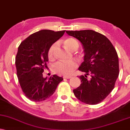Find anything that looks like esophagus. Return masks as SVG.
<instances>
[{
  "mask_svg": "<svg viewBox=\"0 0 130 130\" xmlns=\"http://www.w3.org/2000/svg\"><path fill=\"white\" fill-rule=\"evenodd\" d=\"M72 77L71 76H64L63 78L64 79H70Z\"/></svg>",
  "mask_w": 130,
  "mask_h": 130,
  "instance_id": "34e87169",
  "label": "esophagus"
}]
</instances>
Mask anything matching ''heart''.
Returning <instances> with one entry per match:
<instances>
[{
	"label": "heart",
	"instance_id": "b5f03b06",
	"mask_svg": "<svg viewBox=\"0 0 130 130\" xmlns=\"http://www.w3.org/2000/svg\"><path fill=\"white\" fill-rule=\"evenodd\" d=\"M66 47L70 50H73L75 48L79 46L78 42L76 39L73 38H68L63 41ZM57 43H54L49 47L47 51V55L49 59L52 60L54 58L55 51L57 47ZM78 64L76 60L68 61H59L54 66V70L56 73L62 75H70L74 72L78 68Z\"/></svg>",
	"mask_w": 130,
	"mask_h": 130
}]
</instances>
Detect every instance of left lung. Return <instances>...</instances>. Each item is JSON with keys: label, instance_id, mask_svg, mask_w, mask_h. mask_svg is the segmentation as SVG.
I'll return each mask as SVG.
<instances>
[{"label": "left lung", "instance_id": "1", "mask_svg": "<svg viewBox=\"0 0 130 130\" xmlns=\"http://www.w3.org/2000/svg\"><path fill=\"white\" fill-rule=\"evenodd\" d=\"M66 32L81 43L84 52V61L78 70L86 75L79 76L81 83L73 90V93L85 104H99L113 90L119 76V59L116 49L106 37L93 30ZM89 74L91 76L90 79L87 78Z\"/></svg>", "mask_w": 130, "mask_h": 130}]
</instances>
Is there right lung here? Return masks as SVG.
Segmentation results:
<instances>
[{
	"instance_id": "1",
	"label": "right lung",
	"mask_w": 130,
	"mask_h": 130,
	"mask_svg": "<svg viewBox=\"0 0 130 130\" xmlns=\"http://www.w3.org/2000/svg\"><path fill=\"white\" fill-rule=\"evenodd\" d=\"M64 32L41 30L29 36L19 46L15 57L17 77L25 95L32 101L40 102L50 98L63 80L56 75L49 79L43 78V72L47 67L48 49Z\"/></svg>"
}]
</instances>
